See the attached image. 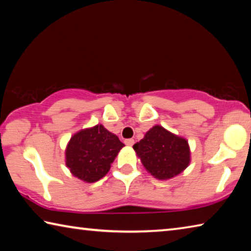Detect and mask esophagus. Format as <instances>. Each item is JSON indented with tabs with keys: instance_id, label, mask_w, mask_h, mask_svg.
Segmentation results:
<instances>
[{
	"instance_id": "34e87169",
	"label": "esophagus",
	"mask_w": 251,
	"mask_h": 251,
	"mask_svg": "<svg viewBox=\"0 0 251 251\" xmlns=\"http://www.w3.org/2000/svg\"><path fill=\"white\" fill-rule=\"evenodd\" d=\"M134 143H135V141L133 138H128V139H125V144L127 146H133L134 145Z\"/></svg>"
}]
</instances>
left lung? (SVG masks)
<instances>
[{
	"mask_svg": "<svg viewBox=\"0 0 251 251\" xmlns=\"http://www.w3.org/2000/svg\"><path fill=\"white\" fill-rule=\"evenodd\" d=\"M133 148L144 167L158 179H169L178 175L190 161L188 142L159 125L148 130Z\"/></svg>",
	"mask_w": 251,
	"mask_h": 251,
	"instance_id": "1",
	"label": "left lung"
}]
</instances>
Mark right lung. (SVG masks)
Instances as JSON below:
<instances>
[{
    "mask_svg": "<svg viewBox=\"0 0 251 251\" xmlns=\"http://www.w3.org/2000/svg\"><path fill=\"white\" fill-rule=\"evenodd\" d=\"M124 146L103 125L83 129L71 138L66 147V166L79 179L97 181L108 173L110 164Z\"/></svg>",
    "mask_w": 251,
    "mask_h": 251,
    "instance_id": "1",
    "label": "right lung"
}]
</instances>
